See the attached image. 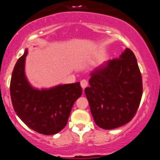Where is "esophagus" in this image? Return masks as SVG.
Instances as JSON below:
<instances>
[{
  "mask_svg": "<svg viewBox=\"0 0 160 160\" xmlns=\"http://www.w3.org/2000/svg\"><path fill=\"white\" fill-rule=\"evenodd\" d=\"M80 84H81V86H82V88H86L87 86H88V81L87 80H85V79H83V80H82L81 81V82H80Z\"/></svg>",
  "mask_w": 160,
  "mask_h": 160,
  "instance_id": "34e87169",
  "label": "esophagus"
}]
</instances>
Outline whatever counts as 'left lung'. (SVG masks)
<instances>
[{"mask_svg": "<svg viewBox=\"0 0 160 160\" xmlns=\"http://www.w3.org/2000/svg\"><path fill=\"white\" fill-rule=\"evenodd\" d=\"M85 88L92 115L98 127L110 130L134 118L142 96V79L134 53L126 48L90 74Z\"/></svg>", "mask_w": 160, "mask_h": 160, "instance_id": "left-lung-1", "label": "left lung"}]
</instances>
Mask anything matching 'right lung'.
Instances as JSON below:
<instances>
[{"label": "right lung", "instance_id": "right-lung-1", "mask_svg": "<svg viewBox=\"0 0 160 160\" xmlns=\"http://www.w3.org/2000/svg\"><path fill=\"white\" fill-rule=\"evenodd\" d=\"M28 50L18 60L12 72L10 93L12 106L18 118L29 128L51 135L61 132L68 123L74 103L82 96L80 82L37 89L25 74Z\"/></svg>", "mask_w": 160, "mask_h": 160}]
</instances>
